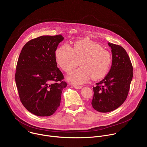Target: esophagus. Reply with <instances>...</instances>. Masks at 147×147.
Instances as JSON below:
<instances>
[{"mask_svg": "<svg viewBox=\"0 0 147 147\" xmlns=\"http://www.w3.org/2000/svg\"><path fill=\"white\" fill-rule=\"evenodd\" d=\"M73 86H74V88H75V89H82V86L73 85Z\"/></svg>", "mask_w": 147, "mask_h": 147, "instance_id": "34e87169", "label": "esophagus"}]
</instances>
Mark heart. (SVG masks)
I'll return each mask as SVG.
<instances>
[{
  "mask_svg": "<svg viewBox=\"0 0 147 147\" xmlns=\"http://www.w3.org/2000/svg\"><path fill=\"white\" fill-rule=\"evenodd\" d=\"M57 64L65 72L69 73L78 65L81 68L74 70L68 76L69 81L76 84L84 83L90 78L98 80L108 72L112 58L110 53L92 40H79L74 43L72 48L65 44L55 52Z\"/></svg>",
  "mask_w": 147,
  "mask_h": 147,
  "instance_id": "obj_1",
  "label": "heart"
}]
</instances>
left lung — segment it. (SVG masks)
Listing matches in <instances>:
<instances>
[{
	"instance_id": "1",
	"label": "left lung",
	"mask_w": 147,
	"mask_h": 147,
	"mask_svg": "<svg viewBox=\"0 0 147 147\" xmlns=\"http://www.w3.org/2000/svg\"><path fill=\"white\" fill-rule=\"evenodd\" d=\"M112 62L107 75L93 87V108L108 112L119 107L126 100L133 78V66L126 50L121 46L108 43Z\"/></svg>"
}]
</instances>
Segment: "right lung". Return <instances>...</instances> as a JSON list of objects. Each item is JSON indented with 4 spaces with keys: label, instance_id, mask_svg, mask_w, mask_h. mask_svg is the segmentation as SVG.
Returning a JSON list of instances; mask_svg holds the SVG:
<instances>
[{
    "label": "right lung",
    "instance_id": "obj_1",
    "mask_svg": "<svg viewBox=\"0 0 147 147\" xmlns=\"http://www.w3.org/2000/svg\"><path fill=\"white\" fill-rule=\"evenodd\" d=\"M64 39L61 35L33 39L24 45L19 55L15 80L20 101L36 116L53 115L67 86L55 57L57 46Z\"/></svg>",
    "mask_w": 147,
    "mask_h": 147
}]
</instances>
